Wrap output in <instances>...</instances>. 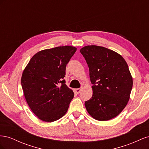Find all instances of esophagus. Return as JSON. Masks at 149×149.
I'll return each instance as SVG.
<instances>
[{"label": "esophagus", "instance_id": "34e87169", "mask_svg": "<svg viewBox=\"0 0 149 149\" xmlns=\"http://www.w3.org/2000/svg\"><path fill=\"white\" fill-rule=\"evenodd\" d=\"M74 91H75V93H76V94H79V93L81 92V88H77V89H74Z\"/></svg>", "mask_w": 149, "mask_h": 149}]
</instances>
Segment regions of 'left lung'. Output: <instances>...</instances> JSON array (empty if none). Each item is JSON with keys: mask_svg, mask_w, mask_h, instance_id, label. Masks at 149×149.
Wrapping results in <instances>:
<instances>
[{"mask_svg": "<svg viewBox=\"0 0 149 149\" xmlns=\"http://www.w3.org/2000/svg\"><path fill=\"white\" fill-rule=\"evenodd\" d=\"M89 67L93 96L84 105L97 120L118 116L127 105L132 88L128 65L119 54L102 47L86 46L80 49Z\"/></svg>", "mask_w": 149, "mask_h": 149, "instance_id": "obj_1", "label": "left lung"}]
</instances>
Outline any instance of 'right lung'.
I'll return each mask as SVG.
<instances>
[{
  "instance_id": "1",
  "label": "right lung",
  "mask_w": 149,
  "mask_h": 149,
  "mask_svg": "<svg viewBox=\"0 0 149 149\" xmlns=\"http://www.w3.org/2000/svg\"><path fill=\"white\" fill-rule=\"evenodd\" d=\"M76 51L71 46L40 51L31 58L23 72L21 84L26 102L43 121L57 120L68 109L74 93L63 79L66 65Z\"/></svg>"
}]
</instances>
